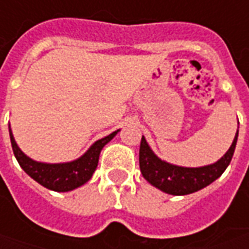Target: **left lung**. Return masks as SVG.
<instances>
[{"mask_svg": "<svg viewBox=\"0 0 249 249\" xmlns=\"http://www.w3.org/2000/svg\"><path fill=\"white\" fill-rule=\"evenodd\" d=\"M239 130L236 132L235 139L230 149L219 161L211 165L198 168H185L178 167L169 162L160 160L152 152L151 146L148 145L145 137H141L140 144V171L148 183L153 187L159 188L160 191L175 196H183L189 193L197 192L211 183H213L216 178H219L227 167L230 165L233 152H235L236 142H237Z\"/></svg>", "mask_w": 249, "mask_h": 249, "instance_id": "8db88e82", "label": "left lung"}]
</instances>
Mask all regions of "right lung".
<instances>
[{
	"mask_svg": "<svg viewBox=\"0 0 249 249\" xmlns=\"http://www.w3.org/2000/svg\"><path fill=\"white\" fill-rule=\"evenodd\" d=\"M117 132L119 130L110 133L101 140L96 141L80 159H77L74 161L61 162V164H46V162L35 161L30 157L26 156L16 144L13 133L9 128L13 153L21 168L42 187L56 191V192H68V191L76 189V188L81 187L82 184L89 181L93 172L97 168L100 152L114 136L117 135Z\"/></svg>",
	"mask_w": 249,
	"mask_h": 249,
	"instance_id": "1",
	"label": "right lung"
}]
</instances>
